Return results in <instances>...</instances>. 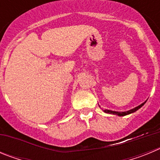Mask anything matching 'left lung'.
Listing matches in <instances>:
<instances>
[{
    "label": "left lung",
    "mask_w": 160,
    "mask_h": 160,
    "mask_svg": "<svg viewBox=\"0 0 160 160\" xmlns=\"http://www.w3.org/2000/svg\"><path fill=\"white\" fill-rule=\"evenodd\" d=\"M144 103H142L141 105L138 106V107H135V108L131 109L130 111H124V112H119V111H110V110H104V112L105 113H108V114H116V115H118V116H125V115H128V114H131V113H134L136 111H138V109L141 108L142 106L144 105Z\"/></svg>",
    "instance_id": "obj_1"
}]
</instances>
